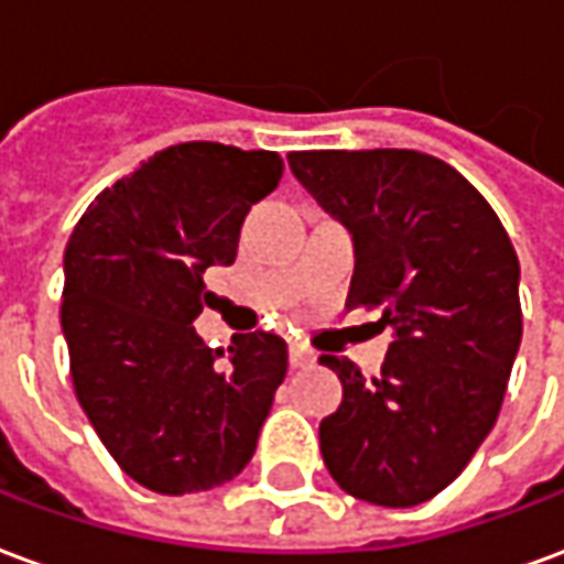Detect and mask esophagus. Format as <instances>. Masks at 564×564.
Returning <instances> with one entry per match:
<instances>
[{
  "mask_svg": "<svg viewBox=\"0 0 564 564\" xmlns=\"http://www.w3.org/2000/svg\"><path fill=\"white\" fill-rule=\"evenodd\" d=\"M290 366L293 368L314 366V354H311L307 347H302V344H293V347H290Z\"/></svg>",
  "mask_w": 564,
  "mask_h": 564,
  "instance_id": "34e87169",
  "label": "esophagus"
}]
</instances>
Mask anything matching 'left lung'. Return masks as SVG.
I'll use <instances>...</instances> for the list:
<instances>
[{"instance_id":"obj_1","label":"left lung","mask_w":564,"mask_h":564,"mask_svg":"<svg viewBox=\"0 0 564 564\" xmlns=\"http://www.w3.org/2000/svg\"><path fill=\"white\" fill-rule=\"evenodd\" d=\"M295 181L354 238L347 307H383L378 378L319 356L344 387L319 423L335 484L380 508L449 486L496 425L522 338L520 262L505 226L453 165L420 150H302Z\"/></svg>"}]
</instances>
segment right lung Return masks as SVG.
I'll return each instance as SVG.
<instances>
[{
    "mask_svg": "<svg viewBox=\"0 0 564 564\" xmlns=\"http://www.w3.org/2000/svg\"><path fill=\"white\" fill-rule=\"evenodd\" d=\"M274 150L184 141L96 196L68 238L63 335L84 414L135 484L162 496L241 474L286 375L271 332L235 335L226 362L193 329L205 269L232 265Z\"/></svg>",
    "mask_w": 564,
    "mask_h": 564,
    "instance_id": "right-lung-1",
    "label": "right lung"
}]
</instances>
